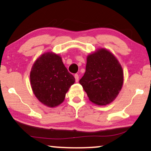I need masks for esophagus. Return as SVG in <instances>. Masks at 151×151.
<instances>
[{
  "label": "esophagus",
  "mask_w": 151,
  "mask_h": 151,
  "mask_svg": "<svg viewBox=\"0 0 151 151\" xmlns=\"http://www.w3.org/2000/svg\"><path fill=\"white\" fill-rule=\"evenodd\" d=\"M74 78H75L76 82H78V81H79V75L77 74H74Z\"/></svg>",
  "instance_id": "1"
}]
</instances>
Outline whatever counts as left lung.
<instances>
[{"mask_svg":"<svg viewBox=\"0 0 151 151\" xmlns=\"http://www.w3.org/2000/svg\"><path fill=\"white\" fill-rule=\"evenodd\" d=\"M79 83L90 101L97 105H106L121 91L124 72L113 54L101 48L87 56L86 72Z\"/></svg>","mask_w":151,"mask_h":151,"instance_id":"left-lung-1","label":"left lung"}]
</instances>
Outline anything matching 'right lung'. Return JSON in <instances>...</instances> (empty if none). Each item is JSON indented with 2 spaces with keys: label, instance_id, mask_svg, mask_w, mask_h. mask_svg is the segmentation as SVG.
I'll use <instances>...</instances> for the list:
<instances>
[{
  "label": "right lung",
  "instance_id": "add662e5",
  "mask_svg": "<svg viewBox=\"0 0 151 151\" xmlns=\"http://www.w3.org/2000/svg\"><path fill=\"white\" fill-rule=\"evenodd\" d=\"M30 84L36 97L48 107L64 101L66 93L75 81L64 65L61 57L52 52L41 55L32 65Z\"/></svg>",
  "mask_w": 151,
  "mask_h": 151
}]
</instances>
